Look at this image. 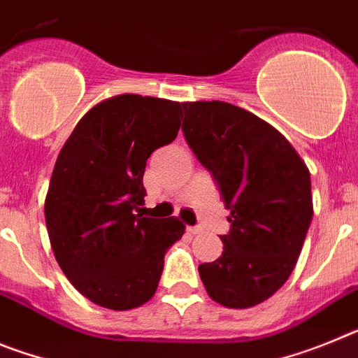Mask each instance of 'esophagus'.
<instances>
[{"mask_svg":"<svg viewBox=\"0 0 358 358\" xmlns=\"http://www.w3.org/2000/svg\"><path fill=\"white\" fill-rule=\"evenodd\" d=\"M186 231H188L189 235H201V233H202L201 227H197V226H188V227H186Z\"/></svg>","mask_w":358,"mask_h":358,"instance_id":"obj_1","label":"esophagus"}]
</instances>
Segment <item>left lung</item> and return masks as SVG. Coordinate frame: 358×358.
Instances as JSON below:
<instances>
[{"instance_id": "obj_1", "label": "left lung", "mask_w": 358, "mask_h": 358, "mask_svg": "<svg viewBox=\"0 0 358 358\" xmlns=\"http://www.w3.org/2000/svg\"><path fill=\"white\" fill-rule=\"evenodd\" d=\"M182 132L231 215L222 256L199 265L227 308L268 299L292 274L314 215L310 172L280 131L227 102H186Z\"/></svg>"}]
</instances>
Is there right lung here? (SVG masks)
I'll return each instance as SVG.
<instances>
[{"mask_svg":"<svg viewBox=\"0 0 358 358\" xmlns=\"http://www.w3.org/2000/svg\"><path fill=\"white\" fill-rule=\"evenodd\" d=\"M182 103L118 94L82 116L59 152L44 217L57 264L71 285L110 310L141 306L156 294L164 252L185 235L177 217L136 213L156 148L172 143Z\"/></svg>","mask_w":358,"mask_h":358,"instance_id":"right-lung-1","label":"right lung"}]
</instances>
